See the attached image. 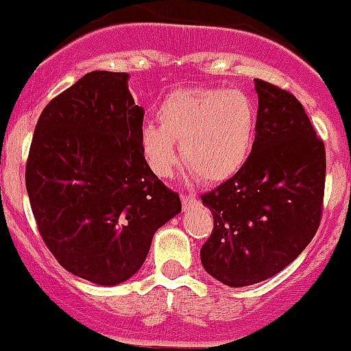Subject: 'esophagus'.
<instances>
[{"mask_svg": "<svg viewBox=\"0 0 351 351\" xmlns=\"http://www.w3.org/2000/svg\"><path fill=\"white\" fill-rule=\"evenodd\" d=\"M180 199H182L184 210H191V208L197 206V197L194 194H180Z\"/></svg>", "mask_w": 351, "mask_h": 351, "instance_id": "esophagus-1", "label": "esophagus"}]
</instances>
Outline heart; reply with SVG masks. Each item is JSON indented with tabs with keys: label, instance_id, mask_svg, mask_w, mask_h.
<instances>
[{
	"label": "heart",
	"instance_id": "1",
	"mask_svg": "<svg viewBox=\"0 0 351 351\" xmlns=\"http://www.w3.org/2000/svg\"><path fill=\"white\" fill-rule=\"evenodd\" d=\"M158 124L140 131V147L155 176L171 177L179 154L206 182H221L237 174L251 155L258 131V107L242 90L179 88L157 109Z\"/></svg>",
	"mask_w": 351,
	"mask_h": 351
}]
</instances>
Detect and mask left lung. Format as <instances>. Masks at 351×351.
<instances>
[{"label": "left lung", "mask_w": 351, "mask_h": 351, "mask_svg": "<svg viewBox=\"0 0 351 351\" xmlns=\"http://www.w3.org/2000/svg\"><path fill=\"white\" fill-rule=\"evenodd\" d=\"M254 83L251 155L237 174L201 196L213 215L201 263L234 289L265 282L298 258L317 232L324 197V143L302 104L280 86Z\"/></svg>", "instance_id": "obj_1"}]
</instances>
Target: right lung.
<instances>
[{
    "mask_svg": "<svg viewBox=\"0 0 351 351\" xmlns=\"http://www.w3.org/2000/svg\"><path fill=\"white\" fill-rule=\"evenodd\" d=\"M128 73L92 71L54 97L30 145L25 184L40 235L59 265L95 285L126 282L179 194L141 154L143 107Z\"/></svg>",
    "mask_w": 351,
    "mask_h": 351,
    "instance_id": "1",
    "label": "right lung"
}]
</instances>
